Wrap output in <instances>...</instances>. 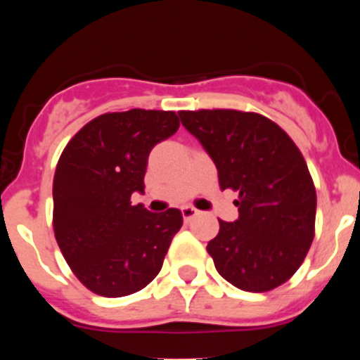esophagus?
<instances>
[{
  "label": "esophagus",
  "mask_w": 360,
  "mask_h": 360,
  "mask_svg": "<svg viewBox=\"0 0 360 360\" xmlns=\"http://www.w3.org/2000/svg\"><path fill=\"white\" fill-rule=\"evenodd\" d=\"M181 212H183L184 221L188 223V221L193 219L195 216H198V214H200V210H197L195 207H183V209H181Z\"/></svg>",
  "instance_id": "esophagus-1"
}]
</instances>
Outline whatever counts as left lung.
Segmentation results:
<instances>
[{"instance_id":"1","label":"left lung","mask_w":360,"mask_h":360,"mask_svg":"<svg viewBox=\"0 0 360 360\" xmlns=\"http://www.w3.org/2000/svg\"><path fill=\"white\" fill-rule=\"evenodd\" d=\"M179 118L216 163L221 190L238 191V219H219L207 244L216 270L249 292L288 282L315 237L317 193L301 151L259 112L198 110Z\"/></svg>"}]
</instances>
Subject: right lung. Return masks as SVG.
<instances>
[{"label": "right lung", "mask_w": 360, "mask_h": 360, "mask_svg": "<svg viewBox=\"0 0 360 360\" xmlns=\"http://www.w3.org/2000/svg\"><path fill=\"white\" fill-rule=\"evenodd\" d=\"M179 129L174 111L130 110L90 120L64 148L53 176V233L64 259L89 291L122 297L162 270L177 209L132 205L144 191L150 151Z\"/></svg>", "instance_id": "right-lung-1"}]
</instances>
